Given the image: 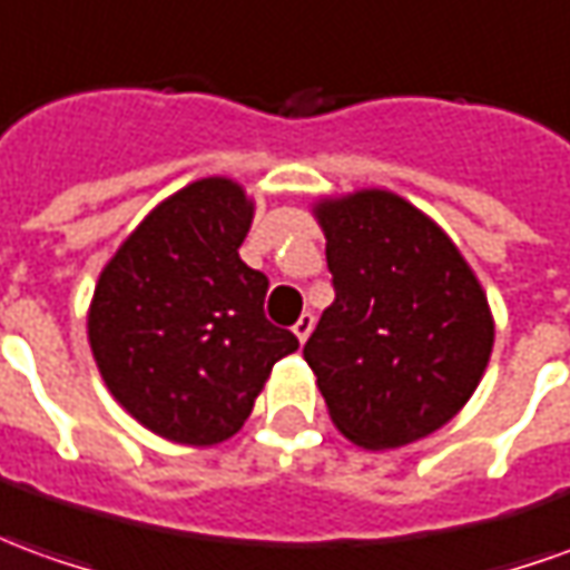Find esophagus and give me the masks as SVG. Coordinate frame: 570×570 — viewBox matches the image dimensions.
<instances>
[{
	"mask_svg": "<svg viewBox=\"0 0 570 570\" xmlns=\"http://www.w3.org/2000/svg\"><path fill=\"white\" fill-rule=\"evenodd\" d=\"M312 330H314V314L312 312L298 314L296 326H293V333H296V336H298V342L308 340V336H312Z\"/></svg>",
	"mask_w": 570,
	"mask_h": 570,
	"instance_id": "1",
	"label": "esophagus"
}]
</instances>
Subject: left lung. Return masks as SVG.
Returning a JSON list of instances; mask_svg holds the SVG:
<instances>
[{"label": "left lung", "mask_w": 570, "mask_h": 570, "mask_svg": "<svg viewBox=\"0 0 570 570\" xmlns=\"http://www.w3.org/2000/svg\"><path fill=\"white\" fill-rule=\"evenodd\" d=\"M336 298L305 361L342 435L389 451L451 423L479 389L493 317L453 240L392 190L314 206Z\"/></svg>", "instance_id": "1"}]
</instances>
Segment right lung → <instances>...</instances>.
Returning <instances> with one entry per match:
<instances>
[{
  "instance_id": "1",
  "label": "right lung",
  "mask_w": 570,
  "mask_h": 570,
  "mask_svg": "<svg viewBox=\"0 0 570 570\" xmlns=\"http://www.w3.org/2000/svg\"><path fill=\"white\" fill-rule=\"evenodd\" d=\"M249 225L237 181L200 178L150 209L98 277L95 364L154 435L209 448L240 432L274 364L298 348L265 317L268 277L237 253Z\"/></svg>"
}]
</instances>
